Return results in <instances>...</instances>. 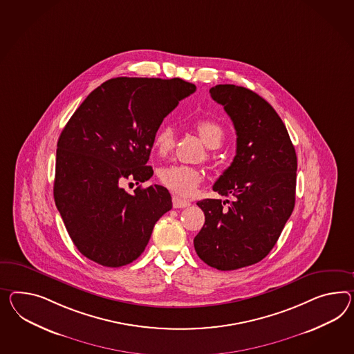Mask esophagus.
Here are the masks:
<instances>
[{
  "mask_svg": "<svg viewBox=\"0 0 354 354\" xmlns=\"http://www.w3.org/2000/svg\"><path fill=\"white\" fill-rule=\"evenodd\" d=\"M189 205H190V203L187 200L181 199L178 196H173V207L174 208H186Z\"/></svg>",
  "mask_w": 354,
  "mask_h": 354,
  "instance_id": "34e87169",
  "label": "esophagus"
}]
</instances>
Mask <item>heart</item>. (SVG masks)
Segmentation results:
<instances>
[{
	"instance_id": "1",
	"label": "heart",
	"mask_w": 354,
	"mask_h": 354,
	"mask_svg": "<svg viewBox=\"0 0 354 354\" xmlns=\"http://www.w3.org/2000/svg\"><path fill=\"white\" fill-rule=\"evenodd\" d=\"M195 129L208 149H218L225 138L223 128L213 120H200L195 124ZM174 144L176 135L172 127L163 126L156 131L153 138V146L156 154L160 156L168 154L172 151ZM158 176L163 186L183 198L194 195L203 181V173L200 169L182 164L163 167Z\"/></svg>"
}]
</instances>
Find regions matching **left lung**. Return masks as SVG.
I'll return each mask as SVG.
<instances>
[{"instance_id": "1", "label": "left lung", "mask_w": 354, "mask_h": 354, "mask_svg": "<svg viewBox=\"0 0 354 354\" xmlns=\"http://www.w3.org/2000/svg\"><path fill=\"white\" fill-rule=\"evenodd\" d=\"M236 129V155L213 190L234 201H198L205 223L194 239L200 259L221 271L261 262L295 205L297 154L288 129L258 93L235 84L209 90Z\"/></svg>"}]
</instances>
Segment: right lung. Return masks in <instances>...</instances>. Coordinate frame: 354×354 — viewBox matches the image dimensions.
Wrapping results in <instances>:
<instances>
[{
	"instance_id": "obj_1",
	"label": "right lung",
	"mask_w": 354,
	"mask_h": 354,
	"mask_svg": "<svg viewBox=\"0 0 354 354\" xmlns=\"http://www.w3.org/2000/svg\"><path fill=\"white\" fill-rule=\"evenodd\" d=\"M196 90L181 78L104 82L86 97L57 141L54 199L77 249L105 267H122L145 250L158 219L172 209L163 186L145 182L153 138L163 119Z\"/></svg>"
}]
</instances>
